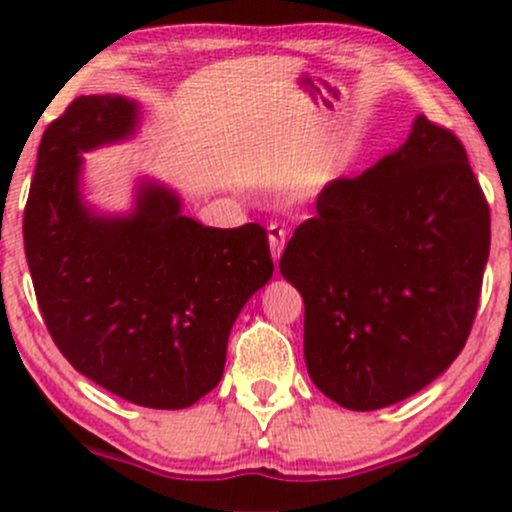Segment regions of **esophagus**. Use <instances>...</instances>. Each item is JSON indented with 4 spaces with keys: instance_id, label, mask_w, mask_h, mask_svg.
I'll use <instances>...</instances> for the list:
<instances>
[{
    "instance_id": "obj_1",
    "label": "esophagus",
    "mask_w": 512,
    "mask_h": 512,
    "mask_svg": "<svg viewBox=\"0 0 512 512\" xmlns=\"http://www.w3.org/2000/svg\"><path fill=\"white\" fill-rule=\"evenodd\" d=\"M267 236H269V250H272V260L279 264L281 260V252H284V245H286V231L281 226H272L267 228Z\"/></svg>"
}]
</instances>
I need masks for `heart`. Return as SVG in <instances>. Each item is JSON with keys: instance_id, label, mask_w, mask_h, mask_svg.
I'll return each instance as SVG.
<instances>
[{"instance_id": "1", "label": "heart", "mask_w": 512, "mask_h": 512, "mask_svg": "<svg viewBox=\"0 0 512 512\" xmlns=\"http://www.w3.org/2000/svg\"><path fill=\"white\" fill-rule=\"evenodd\" d=\"M322 178H325V175H315V180H322Z\"/></svg>"}]
</instances>
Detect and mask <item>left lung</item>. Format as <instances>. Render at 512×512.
Masks as SVG:
<instances>
[{"label":"left lung","instance_id":"left-lung-1","mask_svg":"<svg viewBox=\"0 0 512 512\" xmlns=\"http://www.w3.org/2000/svg\"><path fill=\"white\" fill-rule=\"evenodd\" d=\"M279 269L305 303L310 380L339 407L402 402L472 330L491 216L464 146L416 115L407 142L320 192Z\"/></svg>","mask_w":512,"mask_h":512}]
</instances>
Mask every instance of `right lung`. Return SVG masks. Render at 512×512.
I'll list each match as a JSON object with an SVG mask.
<instances>
[{
    "mask_svg": "<svg viewBox=\"0 0 512 512\" xmlns=\"http://www.w3.org/2000/svg\"><path fill=\"white\" fill-rule=\"evenodd\" d=\"M142 105L81 96L45 129L23 245L45 325L72 366L149 409H185L219 385L240 310L272 279L267 231L211 228L173 187L139 178L122 214L84 195V154L132 139Z\"/></svg>",
    "mask_w": 512,
    "mask_h": 512,
    "instance_id": "add662e5",
    "label": "right lung"
}]
</instances>
